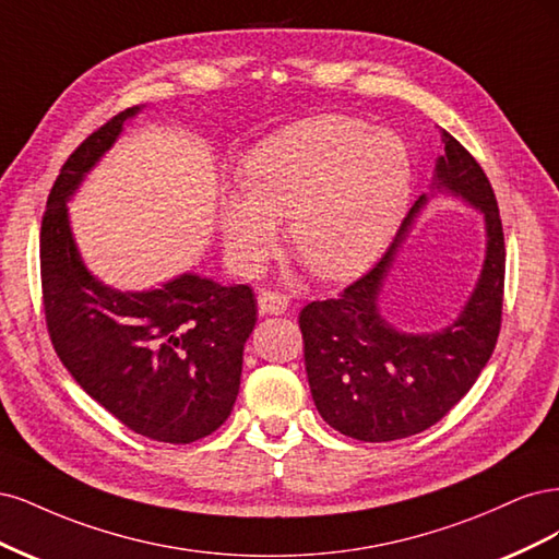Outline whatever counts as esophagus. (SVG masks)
<instances>
[{"label": "esophagus", "instance_id": "34e87169", "mask_svg": "<svg viewBox=\"0 0 559 559\" xmlns=\"http://www.w3.org/2000/svg\"><path fill=\"white\" fill-rule=\"evenodd\" d=\"M258 304H260V311H262V313L281 316V313H285V309H287V297H285V295H278V293L264 290V293H260Z\"/></svg>", "mask_w": 559, "mask_h": 559}]
</instances>
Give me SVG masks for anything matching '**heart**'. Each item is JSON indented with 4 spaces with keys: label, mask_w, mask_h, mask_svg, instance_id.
I'll use <instances>...</instances> for the list:
<instances>
[{
    "label": "heart",
    "mask_w": 559,
    "mask_h": 559,
    "mask_svg": "<svg viewBox=\"0 0 559 559\" xmlns=\"http://www.w3.org/2000/svg\"><path fill=\"white\" fill-rule=\"evenodd\" d=\"M402 136L355 116L322 114L269 134L243 157V190H225L218 225L231 264L255 274L290 218L297 258L322 281L355 278L383 255L411 197Z\"/></svg>",
    "instance_id": "obj_1"
}]
</instances>
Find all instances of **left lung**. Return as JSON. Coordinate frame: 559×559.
I'll return each instance as SVG.
<instances>
[{"label": "left lung", "instance_id": "obj_1", "mask_svg": "<svg viewBox=\"0 0 559 559\" xmlns=\"http://www.w3.org/2000/svg\"><path fill=\"white\" fill-rule=\"evenodd\" d=\"M435 192L469 204L485 223V260L474 293L439 332H402L381 313V293L404 239L427 206L420 194L388 253L341 297L311 301L299 313L306 376L330 427L357 441L406 439L439 423L476 383L501 328L503 229L492 186L457 139L443 132Z\"/></svg>", "mask_w": 559, "mask_h": 559}]
</instances>
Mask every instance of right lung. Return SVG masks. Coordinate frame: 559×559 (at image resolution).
<instances>
[{"mask_svg": "<svg viewBox=\"0 0 559 559\" xmlns=\"http://www.w3.org/2000/svg\"><path fill=\"white\" fill-rule=\"evenodd\" d=\"M118 114L62 165L41 223L46 325L74 381L141 437L192 443L218 429L241 385L243 346L258 322L248 285L186 272L159 287L120 293L90 272L67 202L118 141Z\"/></svg>", "mask_w": 559, "mask_h": 559, "instance_id": "obj_1", "label": "right lung"}]
</instances>
